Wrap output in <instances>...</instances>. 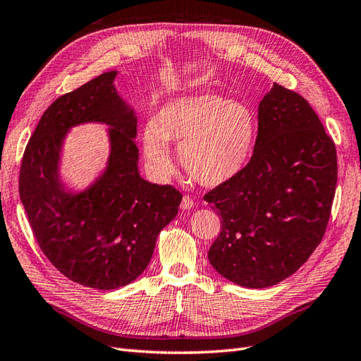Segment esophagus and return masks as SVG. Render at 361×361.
<instances>
[{"label": "esophagus", "mask_w": 361, "mask_h": 361, "mask_svg": "<svg viewBox=\"0 0 361 361\" xmlns=\"http://www.w3.org/2000/svg\"><path fill=\"white\" fill-rule=\"evenodd\" d=\"M194 206V200L190 197V195H183L182 202H180V209L182 211H188Z\"/></svg>", "instance_id": "obj_1"}]
</instances>
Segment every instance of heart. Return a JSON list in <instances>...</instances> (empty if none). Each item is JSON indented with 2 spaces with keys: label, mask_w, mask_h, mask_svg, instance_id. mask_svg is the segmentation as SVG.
<instances>
[{
  "label": "heart",
  "mask_w": 361,
  "mask_h": 361,
  "mask_svg": "<svg viewBox=\"0 0 361 361\" xmlns=\"http://www.w3.org/2000/svg\"><path fill=\"white\" fill-rule=\"evenodd\" d=\"M256 117L244 102L215 93L173 97L141 134L149 169L166 179L174 170L169 141H179V159L203 187H220L244 170L253 150Z\"/></svg>",
  "instance_id": "heart-1"
}]
</instances>
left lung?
Listing matches in <instances>:
<instances>
[{"label": "left lung", "instance_id": "1", "mask_svg": "<svg viewBox=\"0 0 361 361\" xmlns=\"http://www.w3.org/2000/svg\"><path fill=\"white\" fill-rule=\"evenodd\" d=\"M253 157L204 195L221 232L211 265L235 285L262 289L292 276L319 245L337 183L333 140L302 96L272 84L259 104Z\"/></svg>", "mask_w": 361, "mask_h": 361}]
</instances>
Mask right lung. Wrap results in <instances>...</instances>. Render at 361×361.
I'll list each match as a JSON object with an SVG mask.
<instances>
[{
    "label": "right lung",
    "instance_id": "obj_1",
    "mask_svg": "<svg viewBox=\"0 0 361 361\" xmlns=\"http://www.w3.org/2000/svg\"><path fill=\"white\" fill-rule=\"evenodd\" d=\"M116 76L105 72L48 106L19 174L20 202L43 255L69 280L101 290L143 274L182 200L170 185L140 176L137 116L117 93ZM84 123L109 126L111 155L100 176L75 192L61 179V152L68 130Z\"/></svg>",
    "mask_w": 361,
    "mask_h": 361
}]
</instances>
